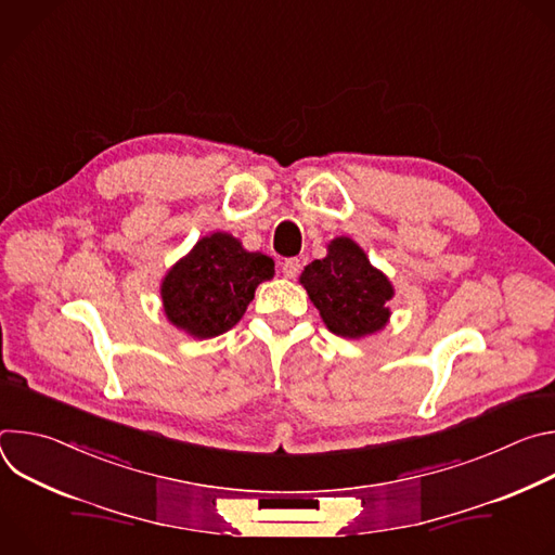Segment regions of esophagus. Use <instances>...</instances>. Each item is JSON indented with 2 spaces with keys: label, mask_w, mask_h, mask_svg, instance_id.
<instances>
[{
  "label": "esophagus",
  "mask_w": 555,
  "mask_h": 555,
  "mask_svg": "<svg viewBox=\"0 0 555 555\" xmlns=\"http://www.w3.org/2000/svg\"><path fill=\"white\" fill-rule=\"evenodd\" d=\"M298 270H300V261L298 259H285L283 261V276L285 279H294L296 274H298Z\"/></svg>",
  "instance_id": "1"
}]
</instances>
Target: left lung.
Masks as SVG:
<instances>
[{
    "label": "left lung",
    "instance_id": "8db88e82",
    "mask_svg": "<svg viewBox=\"0 0 555 555\" xmlns=\"http://www.w3.org/2000/svg\"><path fill=\"white\" fill-rule=\"evenodd\" d=\"M300 285L336 336L364 338L384 330L390 319L388 300L395 289L349 236L330 242L327 257L302 270Z\"/></svg>",
    "mask_w": 555,
    "mask_h": 555
}]
</instances>
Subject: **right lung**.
I'll list each match as a JSON object with an SVG mask.
<instances>
[{"label": "right lung", "instance_id": "obj_1", "mask_svg": "<svg viewBox=\"0 0 555 555\" xmlns=\"http://www.w3.org/2000/svg\"><path fill=\"white\" fill-rule=\"evenodd\" d=\"M272 276L270 257L248 253L228 232H210L163 279L165 313L189 336L215 338L242 321L259 283Z\"/></svg>", "mask_w": 555, "mask_h": 555}]
</instances>
